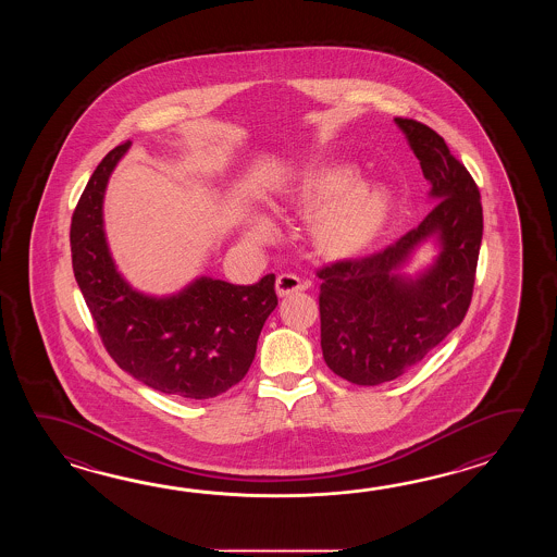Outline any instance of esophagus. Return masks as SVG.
<instances>
[{
    "mask_svg": "<svg viewBox=\"0 0 557 557\" xmlns=\"http://www.w3.org/2000/svg\"><path fill=\"white\" fill-rule=\"evenodd\" d=\"M298 290H305V283L296 274L283 273L276 276V295L288 296Z\"/></svg>",
    "mask_w": 557,
    "mask_h": 557,
    "instance_id": "34e87169",
    "label": "esophagus"
}]
</instances>
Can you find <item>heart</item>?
Listing matches in <instances>:
<instances>
[{
  "mask_svg": "<svg viewBox=\"0 0 557 557\" xmlns=\"http://www.w3.org/2000/svg\"><path fill=\"white\" fill-rule=\"evenodd\" d=\"M358 177L350 163H314L298 169L281 193L283 207L310 219L308 237L322 259L348 261L364 255L394 219L396 199L391 189ZM273 233L267 214H250V238L269 240Z\"/></svg>",
  "mask_w": 557,
  "mask_h": 557,
  "instance_id": "heart-1",
  "label": "heart"
}]
</instances>
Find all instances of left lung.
I'll list each match as a JSON object with an SVG mask.
<instances>
[{"label": "left lung", "instance_id": "8db88e82", "mask_svg": "<svg viewBox=\"0 0 557 557\" xmlns=\"http://www.w3.org/2000/svg\"><path fill=\"white\" fill-rule=\"evenodd\" d=\"M394 123L420 161L434 207L388 249L319 273L324 362L358 386L403 376L460 326L484 231L480 190L446 141L414 119ZM426 242L437 247L435 259L408 274L414 250Z\"/></svg>", "mask_w": 557, "mask_h": 557}]
</instances>
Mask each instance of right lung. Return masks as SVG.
<instances>
[{"label": "right lung", "instance_id": "1", "mask_svg": "<svg viewBox=\"0 0 557 557\" xmlns=\"http://www.w3.org/2000/svg\"><path fill=\"white\" fill-rule=\"evenodd\" d=\"M131 141L97 165L72 219L75 281L107 352L133 379L163 394L207 400L245 379L264 320L278 300L274 274L250 286L197 276L178 293L147 295L119 273L107 243V183Z\"/></svg>", "mask_w": 557, "mask_h": 557}]
</instances>
